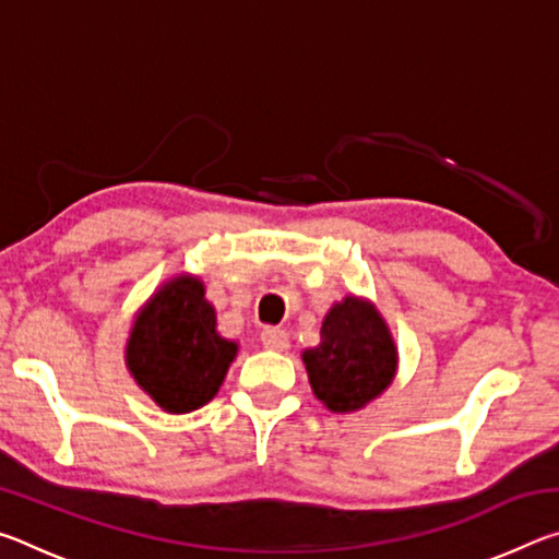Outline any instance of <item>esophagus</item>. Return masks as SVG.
<instances>
[{
  "label": "esophagus",
  "instance_id": "1",
  "mask_svg": "<svg viewBox=\"0 0 559 559\" xmlns=\"http://www.w3.org/2000/svg\"><path fill=\"white\" fill-rule=\"evenodd\" d=\"M261 343H263V347L276 349V353H286V349L290 347L288 333H286V330H281V328H263Z\"/></svg>",
  "mask_w": 559,
  "mask_h": 559
}]
</instances>
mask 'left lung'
I'll return each instance as SVG.
<instances>
[{"instance_id":"8db88e82","label":"left lung","mask_w":559,"mask_h":559,"mask_svg":"<svg viewBox=\"0 0 559 559\" xmlns=\"http://www.w3.org/2000/svg\"><path fill=\"white\" fill-rule=\"evenodd\" d=\"M313 394L330 412L349 414L392 384L396 347L370 300L347 296L328 310L320 345L302 353Z\"/></svg>"}]
</instances>
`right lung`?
Segmentation results:
<instances>
[{
	"label": "right lung",
	"mask_w": 559,
	"mask_h": 559,
	"mask_svg": "<svg viewBox=\"0 0 559 559\" xmlns=\"http://www.w3.org/2000/svg\"><path fill=\"white\" fill-rule=\"evenodd\" d=\"M236 353L239 345L216 333L204 283L175 276L135 316L126 365L159 409L187 414L214 400Z\"/></svg>",
	"instance_id": "add662e5"
}]
</instances>
